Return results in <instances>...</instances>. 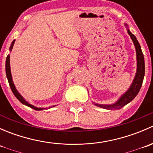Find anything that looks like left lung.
I'll use <instances>...</instances> for the list:
<instances>
[{"label":"left lung","instance_id":"obj_1","mask_svg":"<svg viewBox=\"0 0 153 153\" xmlns=\"http://www.w3.org/2000/svg\"><path fill=\"white\" fill-rule=\"evenodd\" d=\"M124 26L126 27L127 29V33L129 34L130 36L131 39H132V42H133L134 46L135 48V52H136V61H137V69L136 72H135V75L134 77V79L132 81V84L128 88L127 90L124 92V94L119 97L118 100L115 101V103H112L110 104H96V103H93L95 106H98V107L104 108L106 109H121L123 106L129 104V102L132 101L134 98L136 97L138 93L139 92L140 89H141V86H142V83L143 81V78H144L145 74V64H144V58H143V52L141 51V46H140L139 43H138V40H137L136 37L130 32L129 27L127 24L125 23Z\"/></svg>","mask_w":153,"mask_h":153}]
</instances>
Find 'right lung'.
<instances>
[{"label": "right lung", "instance_id": "add662e5", "mask_svg": "<svg viewBox=\"0 0 153 153\" xmlns=\"http://www.w3.org/2000/svg\"><path fill=\"white\" fill-rule=\"evenodd\" d=\"M15 40H14L12 42V44H11V46L10 47V51L11 52L12 49V48H13V46H14V44H15ZM6 75H7V79H8V81H9V84H10V88L11 89H12V92H13V94L15 95V96L17 98H18V101H20L21 103H22L23 104H24V105L29 106V107L32 108V109H35V110H37V111H40V110H44V109H46L47 108H44V107H38V106H35L34 105H32V104H31L30 103L28 102L27 101H26L25 98H24V97L22 96V95H21V94L18 92V91L17 90L16 87H15V84H14V82H13V80H12V73H11V68H10V55H8L7 57V60H6ZM56 105H52L51 106H49V107L47 108V109H49V108L51 107H54V106H55Z\"/></svg>", "mask_w": 153, "mask_h": 153}]
</instances>
